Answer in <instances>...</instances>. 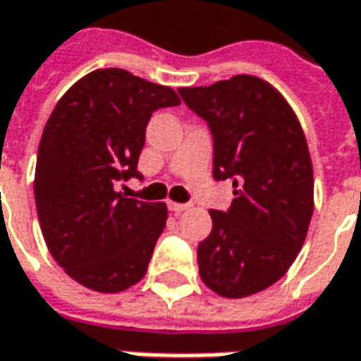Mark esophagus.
Returning <instances> with one entry per match:
<instances>
[{"mask_svg": "<svg viewBox=\"0 0 361 361\" xmlns=\"http://www.w3.org/2000/svg\"><path fill=\"white\" fill-rule=\"evenodd\" d=\"M169 209H171V212H175V214H180V212H185L186 209H190V204H183V202H169Z\"/></svg>", "mask_w": 361, "mask_h": 361, "instance_id": "34e87169", "label": "esophagus"}]
</instances>
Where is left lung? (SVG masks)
<instances>
[{"instance_id": "left-lung-1", "label": "left lung", "mask_w": 361, "mask_h": 361, "mask_svg": "<svg viewBox=\"0 0 361 361\" xmlns=\"http://www.w3.org/2000/svg\"><path fill=\"white\" fill-rule=\"evenodd\" d=\"M178 93L209 121L214 178L236 176L231 210H209L198 272L222 298L252 296L286 274L308 234L314 171L306 135L284 95L254 75Z\"/></svg>"}]
</instances>
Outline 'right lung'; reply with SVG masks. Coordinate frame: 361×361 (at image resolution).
Wrapping results in <instances>:
<instances>
[{
  "instance_id": "add662e5",
  "label": "right lung",
  "mask_w": 361,
  "mask_h": 361,
  "mask_svg": "<svg viewBox=\"0 0 361 361\" xmlns=\"http://www.w3.org/2000/svg\"><path fill=\"white\" fill-rule=\"evenodd\" d=\"M180 105L175 89L125 69H97L57 101L35 164V204L45 244L81 286L117 294L141 282L166 226L164 202L115 190L139 176L152 111Z\"/></svg>"
}]
</instances>
